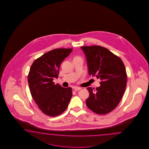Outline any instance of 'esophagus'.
<instances>
[{
  "instance_id": "34e87169",
  "label": "esophagus",
  "mask_w": 149,
  "mask_h": 149,
  "mask_svg": "<svg viewBox=\"0 0 149 149\" xmlns=\"http://www.w3.org/2000/svg\"><path fill=\"white\" fill-rule=\"evenodd\" d=\"M73 89H74V90H76V91H79V90H80L81 89V88L80 87H73Z\"/></svg>"
}]
</instances>
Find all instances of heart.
Instances as JSON below:
<instances>
[{
  "mask_svg": "<svg viewBox=\"0 0 149 149\" xmlns=\"http://www.w3.org/2000/svg\"><path fill=\"white\" fill-rule=\"evenodd\" d=\"M77 57H78V56H77V57H75V58H77Z\"/></svg>",
  "mask_w": 149,
  "mask_h": 149,
  "instance_id": "b5f03b06",
  "label": "heart"
}]
</instances>
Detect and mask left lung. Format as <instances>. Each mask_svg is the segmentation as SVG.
Returning a JSON list of instances; mask_svg holds the SVG:
<instances>
[{
	"label": "left lung",
	"instance_id": "8db88e82",
	"mask_svg": "<svg viewBox=\"0 0 149 149\" xmlns=\"http://www.w3.org/2000/svg\"><path fill=\"white\" fill-rule=\"evenodd\" d=\"M89 75L100 79L101 86L87 88L89 93L87 107L98 114L113 110L120 101L126 87L127 73L120 58L106 48L95 45L83 46Z\"/></svg>",
	"mask_w": 149,
	"mask_h": 149
}]
</instances>
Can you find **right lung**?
Wrapping results in <instances>:
<instances>
[{
	"instance_id": "add662e5",
	"label": "right lung",
	"mask_w": 149,
	"mask_h": 149,
	"mask_svg": "<svg viewBox=\"0 0 149 149\" xmlns=\"http://www.w3.org/2000/svg\"><path fill=\"white\" fill-rule=\"evenodd\" d=\"M72 51V48H57L37 58L29 72V88L32 97L44 114L55 117L67 109L72 96L71 87L55 84L60 64Z\"/></svg>"
}]
</instances>
